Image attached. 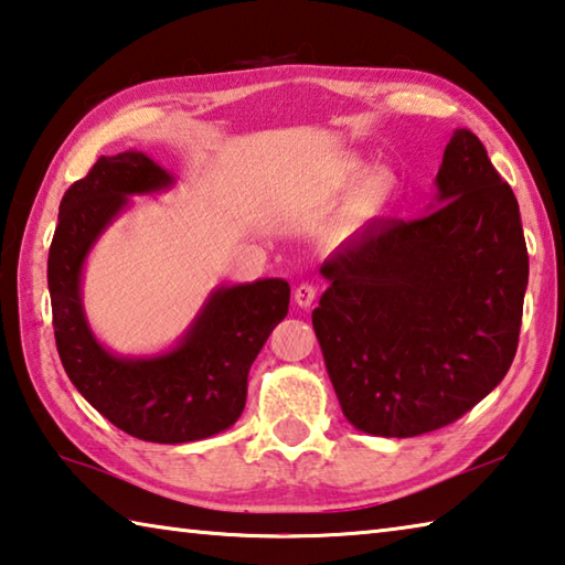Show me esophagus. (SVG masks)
Instances as JSON below:
<instances>
[{"instance_id": "esophagus-1", "label": "esophagus", "mask_w": 565, "mask_h": 565, "mask_svg": "<svg viewBox=\"0 0 565 565\" xmlns=\"http://www.w3.org/2000/svg\"><path fill=\"white\" fill-rule=\"evenodd\" d=\"M317 291H319V286H317V284L303 281V284L296 286V291H294V301L299 303L301 309H309V306L313 303V299H317Z\"/></svg>"}]
</instances>
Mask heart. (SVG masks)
<instances>
[{"instance_id":"b5f03b06","label":"heart","mask_w":565,"mask_h":565,"mask_svg":"<svg viewBox=\"0 0 565 565\" xmlns=\"http://www.w3.org/2000/svg\"><path fill=\"white\" fill-rule=\"evenodd\" d=\"M366 174V169H363L359 161H349V164H343L337 174H333V186H351L356 184L359 179H363ZM391 191V179L388 177H374L369 181V191H366V209H374L376 204L384 202Z\"/></svg>"}]
</instances>
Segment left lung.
I'll return each instance as SVG.
<instances>
[{
    "mask_svg": "<svg viewBox=\"0 0 565 565\" xmlns=\"http://www.w3.org/2000/svg\"><path fill=\"white\" fill-rule=\"evenodd\" d=\"M311 321L343 416L420 436L471 411L519 349L529 252L519 202L481 139L456 129L431 212L371 222L327 262Z\"/></svg>",
    "mask_w": 565,
    "mask_h": 565,
    "instance_id": "left-lung-1",
    "label": "left lung"
}]
</instances>
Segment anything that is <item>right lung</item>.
Returning <instances> with one entry per match:
<instances>
[{"label": "right lung", "mask_w": 565, "mask_h": 565, "mask_svg": "<svg viewBox=\"0 0 565 565\" xmlns=\"http://www.w3.org/2000/svg\"><path fill=\"white\" fill-rule=\"evenodd\" d=\"M174 184L141 151L99 157L66 189L50 246L46 281L62 366L76 391L124 434L151 444H186L234 426L246 404V379L276 323L289 311V284L262 279L222 286L174 349L124 359L102 347L84 317L82 266L131 194Z\"/></svg>", "instance_id": "right-lung-1"}]
</instances>
